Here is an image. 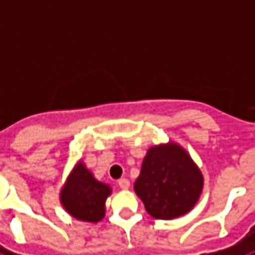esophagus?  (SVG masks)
<instances>
[{"mask_svg": "<svg viewBox=\"0 0 255 255\" xmlns=\"http://www.w3.org/2000/svg\"><path fill=\"white\" fill-rule=\"evenodd\" d=\"M119 186H120V188H123V190H128V188H129V180L126 179V177H123V179L119 180Z\"/></svg>", "mask_w": 255, "mask_h": 255, "instance_id": "obj_1", "label": "esophagus"}]
</instances>
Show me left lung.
I'll return each instance as SVG.
<instances>
[{
  "label": "left lung",
  "mask_w": 255,
  "mask_h": 255,
  "mask_svg": "<svg viewBox=\"0 0 255 255\" xmlns=\"http://www.w3.org/2000/svg\"><path fill=\"white\" fill-rule=\"evenodd\" d=\"M202 188V172L176 142L151 146L133 184L147 213L161 220L187 214L197 205Z\"/></svg>",
  "instance_id": "8db88e82"
}]
</instances>
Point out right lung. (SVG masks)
<instances>
[{
	"label": "right lung",
	"instance_id": "add662e5",
	"mask_svg": "<svg viewBox=\"0 0 255 255\" xmlns=\"http://www.w3.org/2000/svg\"><path fill=\"white\" fill-rule=\"evenodd\" d=\"M112 187L97 180L80 160L73 166L60 191V202L72 217L86 223H98L105 216V202Z\"/></svg>",
	"mask_w": 255,
	"mask_h": 255
}]
</instances>
